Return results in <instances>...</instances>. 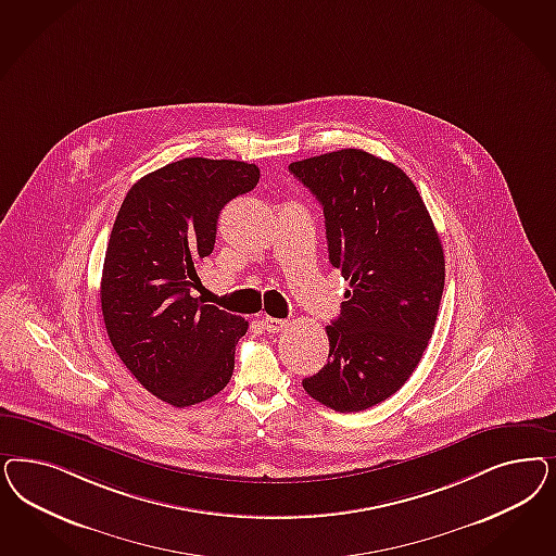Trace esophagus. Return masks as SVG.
<instances>
[{
	"label": "esophagus",
	"mask_w": 556,
	"mask_h": 556,
	"mask_svg": "<svg viewBox=\"0 0 556 556\" xmlns=\"http://www.w3.org/2000/svg\"><path fill=\"white\" fill-rule=\"evenodd\" d=\"M262 325L268 329L269 333H280L282 329H287L288 321H285V319H276V317H264Z\"/></svg>",
	"instance_id": "obj_1"
}]
</instances>
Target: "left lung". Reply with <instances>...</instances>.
Wrapping results in <instances>:
<instances>
[{"label": "left lung", "mask_w": 556, "mask_h": 556, "mask_svg": "<svg viewBox=\"0 0 556 556\" xmlns=\"http://www.w3.org/2000/svg\"><path fill=\"white\" fill-rule=\"evenodd\" d=\"M288 169L319 200L329 262L350 282L325 327L327 364L303 389L336 412H364L396 393L428 348L444 292L442 241L394 163L341 149Z\"/></svg>", "instance_id": "1"}]
</instances>
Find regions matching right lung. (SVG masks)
Returning a JSON list of instances; mask_svg holds the SVG:
<instances>
[{"mask_svg":"<svg viewBox=\"0 0 556 556\" xmlns=\"http://www.w3.org/2000/svg\"><path fill=\"white\" fill-rule=\"evenodd\" d=\"M257 181L253 163L188 157L139 179L116 215L100 285L108 338L167 405L202 403L233 377L248 321L190 292L200 260L215 250L223 206Z\"/></svg>","mask_w":556,"mask_h":556,"instance_id":"1","label":"right lung"}]
</instances>
